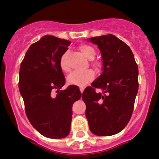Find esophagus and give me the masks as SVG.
<instances>
[{
    "instance_id": "34e87169",
    "label": "esophagus",
    "mask_w": 159,
    "mask_h": 159,
    "mask_svg": "<svg viewBox=\"0 0 159 159\" xmlns=\"http://www.w3.org/2000/svg\"><path fill=\"white\" fill-rule=\"evenodd\" d=\"M80 92L83 93V91H84V88L83 87H80Z\"/></svg>"
}]
</instances>
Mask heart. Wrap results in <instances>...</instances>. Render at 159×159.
I'll return each instance as SVG.
<instances>
[{
  "label": "heart",
  "instance_id": "obj_1",
  "mask_svg": "<svg viewBox=\"0 0 159 159\" xmlns=\"http://www.w3.org/2000/svg\"><path fill=\"white\" fill-rule=\"evenodd\" d=\"M79 50L83 54L84 57L90 59V64L93 68H94L98 70L102 68V61L98 59H93L96 54V51L92 46H91L90 44L83 43L79 45ZM59 67H60L61 70L64 72H68L69 70V67L67 64L66 60H65V55L61 56L60 59H59ZM94 76L95 73L92 69H86V70H74L69 74L67 80H68V83L70 85L84 86L87 83L92 81Z\"/></svg>",
  "mask_w": 159,
  "mask_h": 159
}]
</instances>
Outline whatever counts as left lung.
<instances>
[{"instance_id":"1","label":"left lung","mask_w":159,"mask_h":159,"mask_svg":"<svg viewBox=\"0 0 159 159\" xmlns=\"http://www.w3.org/2000/svg\"><path fill=\"white\" fill-rule=\"evenodd\" d=\"M102 53L103 72L83 93L91 132L99 136L118 133L133 112L139 90V68L131 49L115 35L92 37ZM97 88L102 90L98 93Z\"/></svg>"}]
</instances>
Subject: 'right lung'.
Returning <instances> with one entry per match:
<instances>
[{
    "label": "right lung",
    "instance_id": "obj_1",
    "mask_svg": "<svg viewBox=\"0 0 159 159\" xmlns=\"http://www.w3.org/2000/svg\"><path fill=\"white\" fill-rule=\"evenodd\" d=\"M71 42L44 35L31 44L20 63L18 88L25 112L32 126L44 137L62 139L68 135L72 106L82 94L76 85L59 91L65 79L59 59ZM58 94L54 96L52 91Z\"/></svg>",
    "mask_w": 159,
    "mask_h": 159
}]
</instances>
